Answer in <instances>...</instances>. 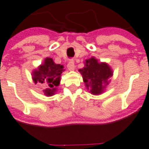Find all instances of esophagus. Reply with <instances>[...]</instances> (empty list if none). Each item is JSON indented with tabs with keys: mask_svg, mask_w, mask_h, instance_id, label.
<instances>
[{
	"mask_svg": "<svg viewBox=\"0 0 149 149\" xmlns=\"http://www.w3.org/2000/svg\"><path fill=\"white\" fill-rule=\"evenodd\" d=\"M68 69L69 71H74V68H75V65H74V61L72 59L69 61L68 64Z\"/></svg>",
	"mask_w": 149,
	"mask_h": 149,
	"instance_id": "esophagus-1",
	"label": "esophagus"
}]
</instances>
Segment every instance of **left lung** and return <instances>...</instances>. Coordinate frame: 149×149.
I'll return each mask as SVG.
<instances>
[{"label": "left lung", "instance_id": "1", "mask_svg": "<svg viewBox=\"0 0 149 149\" xmlns=\"http://www.w3.org/2000/svg\"><path fill=\"white\" fill-rule=\"evenodd\" d=\"M79 71L87 89L96 95L104 92L110 81L108 80L113 75V71L107 63H99L94 57L85 61L84 67Z\"/></svg>", "mask_w": 149, "mask_h": 149}]
</instances>
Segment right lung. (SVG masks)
<instances>
[{
	"label": "right lung",
	"instance_id": "obj_1",
	"mask_svg": "<svg viewBox=\"0 0 149 149\" xmlns=\"http://www.w3.org/2000/svg\"><path fill=\"white\" fill-rule=\"evenodd\" d=\"M63 68V65L55 64L52 58H46L44 63L32 72V78L35 84L39 82L46 84L47 88L44 93L46 96H52L57 91L56 87L60 84Z\"/></svg>",
	"mask_w": 149,
	"mask_h": 149
}]
</instances>
